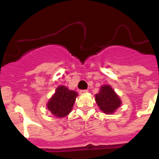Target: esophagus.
<instances>
[{
    "label": "esophagus",
    "mask_w": 159,
    "mask_h": 159,
    "mask_svg": "<svg viewBox=\"0 0 159 159\" xmlns=\"http://www.w3.org/2000/svg\"><path fill=\"white\" fill-rule=\"evenodd\" d=\"M88 92V90H80V93L84 94V93H87Z\"/></svg>",
    "instance_id": "34e87169"
}]
</instances>
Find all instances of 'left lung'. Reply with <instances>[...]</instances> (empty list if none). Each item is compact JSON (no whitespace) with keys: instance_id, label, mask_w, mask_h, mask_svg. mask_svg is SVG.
<instances>
[{"instance_id":"obj_1","label":"left lung","mask_w":159,"mask_h":159,"mask_svg":"<svg viewBox=\"0 0 159 159\" xmlns=\"http://www.w3.org/2000/svg\"><path fill=\"white\" fill-rule=\"evenodd\" d=\"M95 101L100 110L106 114L115 112L121 104L119 97L109 85L101 87L99 93L95 95Z\"/></svg>"}]
</instances>
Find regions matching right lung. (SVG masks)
<instances>
[{"mask_svg":"<svg viewBox=\"0 0 159 159\" xmlns=\"http://www.w3.org/2000/svg\"><path fill=\"white\" fill-rule=\"evenodd\" d=\"M77 95L76 92L70 91L66 87H58L48 102V109L57 117H64L71 112Z\"/></svg>","mask_w":159,"mask_h":159,"instance_id":"add662e5","label":"right lung"}]
</instances>
